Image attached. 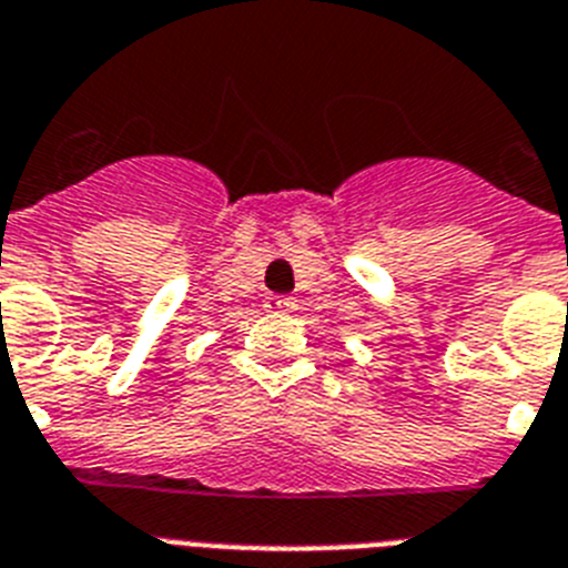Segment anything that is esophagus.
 Wrapping results in <instances>:
<instances>
[{"label":"esophagus","mask_w":568,"mask_h":568,"mask_svg":"<svg viewBox=\"0 0 568 568\" xmlns=\"http://www.w3.org/2000/svg\"><path fill=\"white\" fill-rule=\"evenodd\" d=\"M265 308L274 314L280 312H292V308H297V300L294 297H268L265 300Z\"/></svg>","instance_id":"1"}]
</instances>
